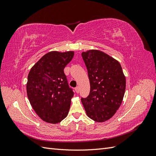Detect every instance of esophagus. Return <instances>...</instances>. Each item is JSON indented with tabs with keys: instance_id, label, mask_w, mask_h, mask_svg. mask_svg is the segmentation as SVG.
I'll return each mask as SVG.
<instances>
[{
	"instance_id": "1",
	"label": "esophagus",
	"mask_w": 156,
	"mask_h": 156,
	"mask_svg": "<svg viewBox=\"0 0 156 156\" xmlns=\"http://www.w3.org/2000/svg\"><path fill=\"white\" fill-rule=\"evenodd\" d=\"M75 92H76L77 93H79V87H77L76 88H75Z\"/></svg>"
}]
</instances>
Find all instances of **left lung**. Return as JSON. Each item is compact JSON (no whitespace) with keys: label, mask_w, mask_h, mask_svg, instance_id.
Listing matches in <instances>:
<instances>
[{"label":"left lung","mask_w":156,"mask_h":156,"mask_svg":"<svg viewBox=\"0 0 156 156\" xmlns=\"http://www.w3.org/2000/svg\"><path fill=\"white\" fill-rule=\"evenodd\" d=\"M90 91L81 101L87 116L98 122L110 119L119 109L126 90V77L120 64L100 50L83 52Z\"/></svg>","instance_id":"1"}]
</instances>
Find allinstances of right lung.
<instances>
[{
    "label": "right lung",
    "mask_w": 156,
    "mask_h": 156,
    "mask_svg": "<svg viewBox=\"0 0 156 156\" xmlns=\"http://www.w3.org/2000/svg\"><path fill=\"white\" fill-rule=\"evenodd\" d=\"M74 51H51L33 66L28 75L27 93L33 109L41 120L57 124L67 116L72 89L68 86L64 69Z\"/></svg>",
    "instance_id": "right-lung-1"
}]
</instances>
